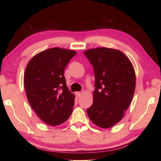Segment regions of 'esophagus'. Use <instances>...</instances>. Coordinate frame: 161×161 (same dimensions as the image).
Masks as SVG:
<instances>
[{"label":"esophagus","instance_id":"1","mask_svg":"<svg viewBox=\"0 0 161 161\" xmlns=\"http://www.w3.org/2000/svg\"><path fill=\"white\" fill-rule=\"evenodd\" d=\"M75 95H76L77 97H80L81 95V92H76V93H75Z\"/></svg>","mask_w":161,"mask_h":161}]
</instances>
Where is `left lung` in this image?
I'll list each match as a JSON object with an SVG mask.
<instances>
[{"instance_id": "8db88e82", "label": "left lung", "mask_w": 161, "mask_h": 161, "mask_svg": "<svg viewBox=\"0 0 161 161\" xmlns=\"http://www.w3.org/2000/svg\"><path fill=\"white\" fill-rule=\"evenodd\" d=\"M94 68L93 102L86 111L91 120L107 129L120 121L134 94L136 75L121 51L98 47L84 53Z\"/></svg>"}]
</instances>
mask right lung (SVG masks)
Here are the masks:
<instances>
[{"label": "right lung", "mask_w": 161, "mask_h": 161, "mask_svg": "<svg viewBox=\"0 0 161 161\" xmlns=\"http://www.w3.org/2000/svg\"><path fill=\"white\" fill-rule=\"evenodd\" d=\"M76 54L74 50L50 48L33 57L26 67L27 98L38 117L49 125L66 121L73 111L75 95L68 91L64 70Z\"/></svg>", "instance_id": "add662e5"}]
</instances>
